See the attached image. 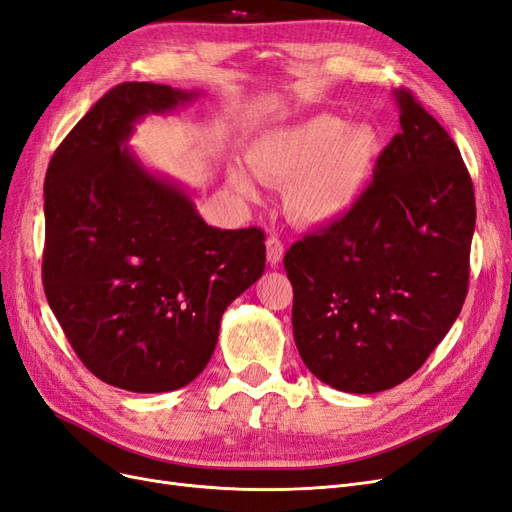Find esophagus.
I'll use <instances>...</instances> for the list:
<instances>
[{
	"label": "esophagus",
	"mask_w": 512,
	"mask_h": 512,
	"mask_svg": "<svg viewBox=\"0 0 512 512\" xmlns=\"http://www.w3.org/2000/svg\"><path fill=\"white\" fill-rule=\"evenodd\" d=\"M266 255H268V261L272 263V266H278L280 261H283V255H285V244L283 240H280L276 234H270L268 240H266Z\"/></svg>",
	"instance_id": "34e87169"
}]
</instances>
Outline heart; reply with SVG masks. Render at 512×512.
Returning <instances> with one entry per match:
<instances>
[{"label":"heart","mask_w":512,"mask_h":512,"mask_svg":"<svg viewBox=\"0 0 512 512\" xmlns=\"http://www.w3.org/2000/svg\"><path fill=\"white\" fill-rule=\"evenodd\" d=\"M378 136L368 125H349L336 114L261 134L246 151L251 172L270 185H289V206L308 223H334L349 214L372 185ZM229 183L257 197L255 178L234 166Z\"/></svg>","instance_id":"1"}]
</instances>
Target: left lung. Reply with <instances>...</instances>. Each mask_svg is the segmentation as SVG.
<instances>
[{
	"label": "left lung",
	"mask_w": 512,
	"mask_h": 512,
	"mask_svg": "<svg viewBox=\"0 0 512 512\" xmlns=\"http://www.w3.org/2000/svg\"><path fill=\"white\" fill-rule=\"evenodd\" d=\"M402 131L342 219L285 253L293 338L325 385L376 393L404 383L447 336L468 293L474 187L453 138L408 89Z\"/></svg>",
	"instance_id": "left-lung-1"
}]
</instances>
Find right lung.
Segmentation results:
<instances>
[{"label":"right lung","mask_w":512,"mask_h":512,"mask_svg":"<svg viewBox=\"0 0 512 512\" xmlns=\"http://www.w3.org/2000/svg\"><path fill=\"white\" fill-rule=\"evenodd\" d=\"M197 93L121 82L48 163L42 283L72 349L100 381L161 393L210 361L225 308L266 268L259 227L217 229L125 146L144 114Z\"/></svg>","instance_id":"obj_1"}]
</instances>
